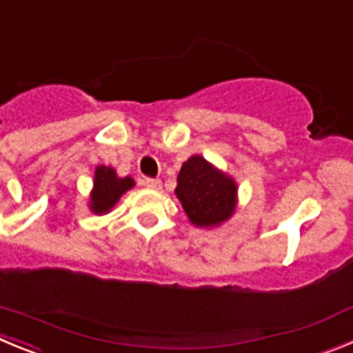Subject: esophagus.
Segmentation results:
<instances>
[{"mask_svg":"<svg viewBox=\"0 0 353 353\" xmlns=\"http://www.w3.org/2000/svg\"><path fill=\"white\" fill-rule=\"evenodd\" d=\"M143 185L148 187V189H154V191H159L162 187V182L159 179H145L143 180Z\"/></svg>","mask_w":353,"mask_h":353,"instance_id":"esophagus-1","label":"esophagus"}]
</instances>
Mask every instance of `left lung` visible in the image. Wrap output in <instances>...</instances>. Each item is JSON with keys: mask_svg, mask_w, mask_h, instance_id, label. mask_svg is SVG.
<instances>
[{"mask_svg": "<svg viewBox=\"0 0 353 353\" xmlns=\"http://www.w3.org/2000/svg\"><path fill=\"white\" fill-rule=\"evenodd\" d=\"M174 194L194 226H219L236 208V183L201 155L183 162Z\"/></svg>", "mask_w": 353, "mask_h": 353, "instance_id": "left-lung-1", "label": "left lung"}]
</instances>
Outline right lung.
I'll list each match as a JSON object with an SVG mask.
<instances>
[{"label": "right lung", "instance_id": "add662e5", "mask_svg": "<svg viewBox=\"0 0 353 353\" xmlns=\"http://www.w3.org/2000/svg\"><path fill=\"white\" fill-rule=\"evenodd\" d=\"M134 187V180L130 176L120 179L113 168L97 166L95 179H93V191L90 194V210L93 214H108L118 199Z\"/></svg>", "mask_w": 353, "mask_h": 353}]
</instances>
